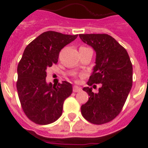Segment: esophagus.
Here are the masks:
<instances>
[{
	"label": "esophagus",
	"mask_w": 148,
	"mask_h": 148,
	"mask_svg": "<svg viewBox=\"0 0 148 148\" xmlns=\"http://www.w3.org/2000/svg\"><path fill=\"white\" fill-rule=\"evenodd\" d=\"M81 90H82V89H81L80 87L77 86H74L73 87V91H74V93H77V92H80Z\"/></svg>",
	"instance_id": "34e87169"
}]
</instances>
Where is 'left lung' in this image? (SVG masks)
Instances as JSON below:
<instances>
[{"mask_svg":"<svg viewBox=\"0 0 148 148\" xmlns=\"http://www.w3.org/2000/svg\"><path fill=\"white\" fill-rule=\"evenodd\" d=\"M80 39L96 52L95 66L88 86L101 84L98 93L84 87L90 96L81 107L83 117L94 124L112 121L120 112L132 86V64L127 51L107 34H81Z\"/></svg>","mask_w":148,"mask_h":148,"instance_id":"obj_1","label":"left lung"}]
</instances>
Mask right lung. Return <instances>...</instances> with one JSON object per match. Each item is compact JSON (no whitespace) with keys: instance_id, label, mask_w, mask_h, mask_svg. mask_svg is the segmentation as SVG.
I'll return each mask as SVG.
<instances>
[{"instance_id":"obj_1","label":"right lung","mask_w":148,"mask_h":148,"mask_svg":"<svg viewBox=\"0 0 148 148\" xmlns=\"http://www.w3.org/2000/svg\"><path fill=\"white\" fill-rule=\"evenodd\" d=\"M77 37L48 31L24 50L17 66L16 89L24 113L36 124H51L61 116L63 102L73 91L72 85L66 81L57 86L47 83V69L57 63L60 51Z\"/></svg>"}]
</instances>
